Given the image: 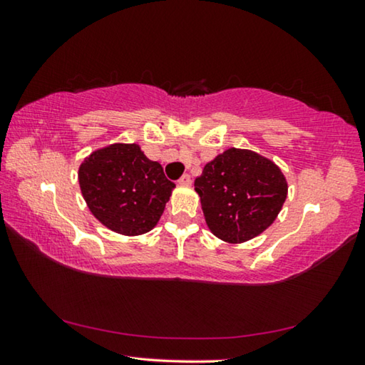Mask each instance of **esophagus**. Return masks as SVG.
I'll use <instances>...</instances> for the list:
<instances>
[{"instance_id":"1","label":"esophagus","mask_w":365,"mask_h":365,"mask_svg":"<svg viewBox=\"0 0 365 365\" xmlns=\"http://www.w3.org/2000/svg\"><path fill=\"white\" fill-rule=\"evenodd\" d=\"M178 185H183V187H188L191 185V177L188 174H185L180 177V180H178Z\"/></svg>"}]
</instances>
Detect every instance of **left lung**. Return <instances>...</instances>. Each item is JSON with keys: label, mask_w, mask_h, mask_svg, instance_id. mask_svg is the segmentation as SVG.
I'll list each match as a JSON object with an SVG mask.
<instances>
[{"label": "left lung", "mask_w": 365, "mask_h": 365, "mask_svg": "<svg viewBox=\"0 0 365 365\" xmlns=\"http://www.w3.org/2000/svg\"><path fill=\"white\" fill-rule=\"evenodd\" d=\"M195 190L209 230L237 245L274 224L287 200L288 183L270 159L230 148L205 165Z\"/></svg>", "instance_id": "8db88e82"}]
</instances>
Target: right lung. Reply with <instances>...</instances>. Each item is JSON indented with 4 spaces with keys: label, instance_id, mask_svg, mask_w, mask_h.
<instances>
[{
    "label": "right lung",
    "instance_id": "add662e5",
    "mask_svg": "<svg viewBox=\"0 0 365 365\" xmlns=\"http://www.w3.org/2000/svg\"><path fill=\"white\" fill-rule=\"evenodd\" d=\"M78 183L91 214L127 237L153 230L175 188L163 165L148 159L137 143H114L91 153L80 164Z\"/></svg>",
    "mask_w": 365,
    "mask_h": 365
}]
</instances>
